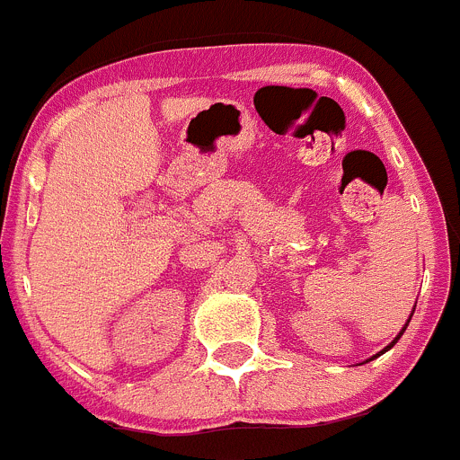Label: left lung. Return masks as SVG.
<instances>
[{"mask_svg": "<svg viewBox=\"0 0 460 460\" xmlns=\"http://www.w3.org/2000/svg\"><path fill=\"white\" fill-rule=\"evenodd\" d=\"M411 315H413V313H411ZM407 324H409V322H407ZM404 329H407V326H404ZM404 329H402V331H400V335H402V333H404ZM400 335H398V338H400ZM398 338H395V340H398ZM395 340H394V342H391V347H394V344H395ZM386 349H389V347H386ZM386 349H385V351H386ZM378 356H380V353H378Z\"/></svg>", "mask_w": 460, "mask_h": 460, "instance_id": "obj_1", "label": "left lung"}]
</instances>
